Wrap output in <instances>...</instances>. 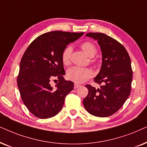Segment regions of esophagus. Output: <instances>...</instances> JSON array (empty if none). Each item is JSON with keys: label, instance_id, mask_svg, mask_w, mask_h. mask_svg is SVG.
I'll return each mask as SVG.
<instances>
[{"label": "esophagus", "instance_id": "1", "mask_svg": "<svg viewBox=\"0 0 147 147\" xmlns=\"http://www.w3.org/2000/svg\"><path fill=\"white\" fill-rule=\"evenodd\" d=\"M79 87H80V85H78L77 83H75V85H74V88H75V89H77V88H79Z\"/></svg>", "mask_w": 147, "mask_h": 147}]
</instances>
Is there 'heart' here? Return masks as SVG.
<instances>
[{
  "mask_svg": "<svg viewBox=\"0 0 147 147\" xmlns=\"http://www.w3.org/2000/svg\"><path fill=\"white\" fill-rule=\"evenodd\" d=\"M82 50L89 57H93L97 53V48L93 43L85 42L81 45ZM72 48L67 46L64 48L62 53V61L64 65H69L70 63V56L72 54ZM93 75V72L89 68H82L79 66H72L68 68L66 76L70 81L76 83H83L90 79Z\"/></svg>",
  "mask_w": 147,
  "mask_h": 147,
  "instance_id": "heart-1",
  "label": "heart"
}]
</instances>
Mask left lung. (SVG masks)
<instances>
[{
    "instance_id": "8db88e82",
    "label": "left lung",
    "mask_w": 147,
    "mask_h": 147,
    "mask_svg": "<svg viewBox=\"0 0 147 147\" xmlns=\"http://www.w3.org/2000/svg\"><path fill=\"white\" fill-rule=\"evenodd\" d=\"M87 37L97 40L102 52V64L94 81L100 89L90 85L87 96L83 99L88 112L97 117H107L124 105L131 91L132 70L126 48L111 37L102 33H88Z\"/></svg>"
}]
</instances>
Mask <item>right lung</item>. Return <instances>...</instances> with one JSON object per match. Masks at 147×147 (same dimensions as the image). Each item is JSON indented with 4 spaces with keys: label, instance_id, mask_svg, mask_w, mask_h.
Here are the masks:
<instances>
[{
    "label": "right lung",
    "instance_id": "obj_1",
    "mask_svg": "<svg viewBox=\"0 0 147 147\" xmlns=\"http://www.w3.org/2000/svg\"><path fill=\"white\" fill-rule=\"evenodd\" d=\"M84 34L54 31L33 41L21 58L17 85L23 102L28 110L41 119L52 118L60 112L74 83L65 81L62 53L70 43ZM57 78V89L50 81ZM57 81V80H56Z\"/></svg>",
    "mask_w": 147,
    "mask_h": 147
}]
</instances>
